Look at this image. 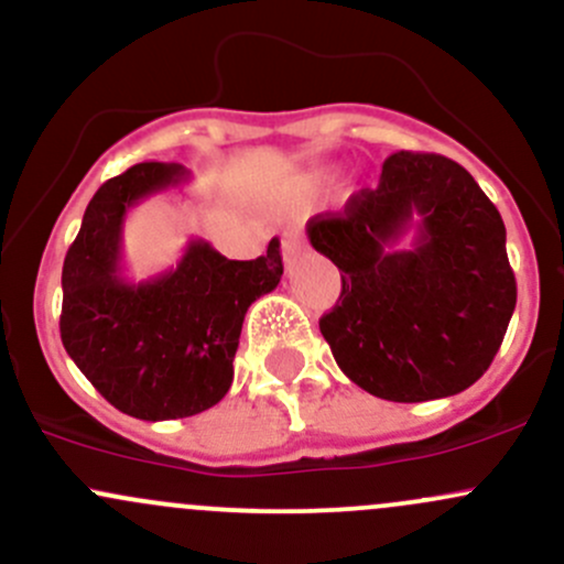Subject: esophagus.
Listing matches in <instances>:
<instances>
[{
  "mask_svg": "<svg viewBox=\"0 0 564 564\" xmlns=\"http://www.w3.org/2000/svg\"><path fill=\"white\" fill-rule=\"evenodd\" d=\"M302 248H305V237H302V232H297V229H292V232L283 235L281 253H283V259H286V262L297 259L302 253Z\"/></svg>",
  "mask_w": 564,
  "mask_h": 564,
  "instance_id": "1",
  "label": "esophagus"
}]
</instances>
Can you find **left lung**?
<instances>
[{
	"mask_svg": "<svg viewBox=\"0 0 564 564\" xmlns=\"http://www.w3.org/2000/svg\"><path fill=\"white\" fill-rule=\"evenodd\" d=\"M408 231L411 249H397ZM307 240L340 270L322 316L337 367L391 402L441 400L489 370L517 307L506 224L462 164L391 153L376 188L307 221Z\"/></svg>",
	"mask_w": 564,
	"mask_h": 564,
	"instance_id": "obj_1",
	"label": "left lung"
}]
</instances>
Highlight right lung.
Here are the masks:
<instances>
[{
  "instance_id": "right-lung-1",
  "label": "right lung",
  "mask_w": 564,
  "mask_h": 564,
  "mask_svg": "<svg viewBox=\"0 0 564 564\" xmlns=\"http://www.w3.org/2000/svg\"><path fill=\"white\" fill-rule=\"evenodd\" d=\"M188 175L183 164L140 162L110 177L64 257V348L112 408L142 422L197 416L227 394L246 311L283 275L278 240L251 262L188 240L167 272L140 283L123 275L127 213Z\"/></svg>"
}]
</instances>
